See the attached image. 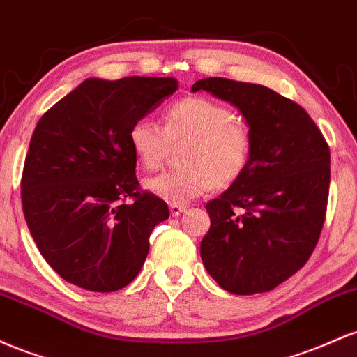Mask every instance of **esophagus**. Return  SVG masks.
<instances>
[{
	"instance_id": "1",
	"label": "esophagus",
	"mask_w": 357,
	"mask_h": 357,
	"mask_svg": "<svg viewBox=\"0 0 357 357\" xmlns=\"http://www.w3.org/2000/svg\"><path fill=\"white\" fill-rule=\"evenodd\" d=\"M187 211L185 206H180V204H170V214L172 215H180Z\"/></svg>"
}]
</instances>
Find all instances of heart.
Wrapping results in <instances>:
<instances>
[{"mask_svg": "<svg viewBox=\"0 0 357 357\" xmlns=\"http://www.w3.org/2000/svg\"><path fill=\"white\" fill-rule=\"evenodd\" d=\"M163 128L150 119L131 125L128 142L138 163L155 170L163 162L168 143L185 142L177 170L148 178L145 187L170 204H187L212 187H226L241 177L250 162L251 133L229 107L212 99H180L163 116Z\"/></svg>", "mask_w": 357, "mask_h": 357, "instance_id": "b5f03b06", "label": "heart"}]
</instances>
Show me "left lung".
<instances>
[{"instance_id": "8db88e82", "label": "left lung", "mask_w": 357, "mask_h": 357, "mask_svg": "<svg viewBox=\"0 0 357 357\" xmlns=\"http://www.w3.org/2000/svg\"><path fill=\"white\" fill-rule=\"evenodd\" d=\"M206 91L238 107L251 133L241 177L206 206L211 229L200 258L234 295L273 290L310 258L326 219L331 151L302 106L259 84L200 79Z\"/></svg>"}]
</instances>
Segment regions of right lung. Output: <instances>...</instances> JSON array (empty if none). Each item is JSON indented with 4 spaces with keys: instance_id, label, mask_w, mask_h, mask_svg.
Masks as SVG:
<instances>
[{
    "instance_id": "right-lung-1",
    "label": "right lung",
    "mask_w": 357,
    "mask_h": 357,
    "mask_svg": "<svg viewBox=\"0 0 357 357\" xmlns=\"http://www.w3.org/2000/svg\"><path fill=\"white\" fill-rule=\"evenodd\" d=\"M177 89L174 77H91L40 118L23 167V214L66 282L107 294L142 270L151 231L170 214L139 192L128 133Z\"/></svg>"
}]
</instances>
